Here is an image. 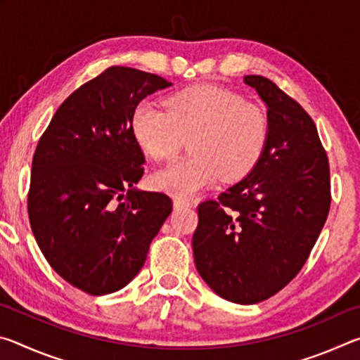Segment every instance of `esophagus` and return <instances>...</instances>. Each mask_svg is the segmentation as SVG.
Segmentation results:
<instances>
[{
    "mask_svg": "<svg viewBox=\"0 0 360 360\" xmlns=\"http://www.w3.org/2000/svg\"><path fill=\"white\" fill-rule=\"evenodd\" d=\"M173 206H174V210H182V208H188V206H192V203L184 198H174Z\"/></svg>",
    "mask_w": 360,
    "mask_h": 360,
    "instance_id": "34e87169",
    "label": "esophagus"
}]
</instances>
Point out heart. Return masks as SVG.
<instances>
[{"mask_svg": "<svg viewBox=\"0 0 360 360\" xmlns=\"http://www.w3.org/2000/svg\"><path fill=\"white\" fill-rule=\"evenodd\" d=\"M130 129L146 155L163 160L178 150L182 136L192 155L169 162L152 174L158 191L192 197L221 178L238 179L259 162L268 136L264 109L217 85H202L173 95L163 109L139 101Z\"/></svg>", "mask_w": 360, "mask_h": 360, "instance_id": "heart-1", "label": "heart"}]
</instances>
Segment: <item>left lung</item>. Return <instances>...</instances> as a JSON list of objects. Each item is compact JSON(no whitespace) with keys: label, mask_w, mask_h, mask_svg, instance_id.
Instances as JSON below:
<instances>
[{"label":"left lung","mask_w":360,"mask_h":360,"mask_svg":"<svg viewBox=\"0 0 360 360\" xmlns=\"http://www.w3.org/2000/svg\"><path fill=\"white\" fill-rule=\"evenodd\" d=\"M266 106L268 136L240 182L198 205L195 266L225 300L254 304L302 270L330 210L328 160L313 119L270 79L245 76Z\"/></svg>","instance_id":"obj_1"}]
</instances>
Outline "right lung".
I'll use <instances>...</instances> for the list:
<instances>
[{"instance_id":"1","label":"right lung","mask_w":360,"mask_h":360,"mask_svg":"<svg viewBox=\"0 0 360 360\" xmlns=\"http://www.w3.org/2000/svg\"><path fill=\"white\" fill-rule=\"evenodd\" d=\"M172 85L112 66L66 98L33 155L28 216L36 243L65 281L90 295L125 288L173 210L135 186L144 155L130 129L139 101Z\"/></svg>"}]
</instances>
